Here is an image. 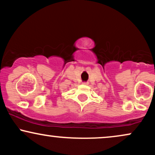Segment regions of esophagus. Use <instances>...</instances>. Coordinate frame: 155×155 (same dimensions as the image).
<instances>
[{
    "label": "esophagus",
    "mask_w": 155,
    "mask_h": 155,
    "mask_svg": "<svg viewBox=\"0 0 155 155\" xmlns=\"http://www.w3.org/2000/svg\"><path fill=\"white\" fill-rule=\"evenodd\" d=\"M83 84H85V85H87V84H88V82H83Z\"/></svg>",
    "instance_id": "34e87169"
}]
</instances>
